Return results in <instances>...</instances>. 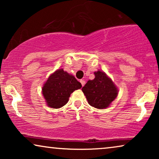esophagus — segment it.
I'll return each mask as SVG.
<instances>
[{
  "label": "esophagus",
  "mask_w": 159,
  "mask_h": 159,
  "mask_svg": "<svg viewBox=\"0 0 159 159\" xmlns=\"http://www.w3.org/2000/svg\"><path fill=\"white\" fill-rule=\"evenodd\" d=\"M80 82H81V84H82V86H84V84H85V81H84V80H80Z\"/></svg>",
  "instance_id": "1"
}]
</instances>
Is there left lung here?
<instances>
[{"instance_id": "8db88e82", "label": "left lung", "mask_w": 159, "mask_h": 159, "mask_svg": "<svg viewBox=\"0 0 159 159\" xmlns=\"http://www.w3.org/2000/svg\"><path fill=\"white\" fill-rule=\"evenodd\" d=\"M94 75V80H88L82 90L91 106L103 109L116 98L118 89L103 71L98 70Z\"/></svg>"}]
</instances>
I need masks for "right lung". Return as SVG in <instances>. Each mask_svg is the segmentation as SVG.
I'll use <instances>...</instances> for the list:
<instances>
[{"label":"right lung","mask_w":159,"mask_h":159,"mask_svg":"<svg viewBox=\"0 0 159 159\" xmlns=\"http://www.w3.org/2000/svg\"><path fill=\"white\" fill-rule=\"evenodd\" d=\"M81 88V83L73 75L60 69L48 77L42 93L49 107L58 108L66 105L71 93Z\"/></svg>","instance_id":"1"}]
</instances>
